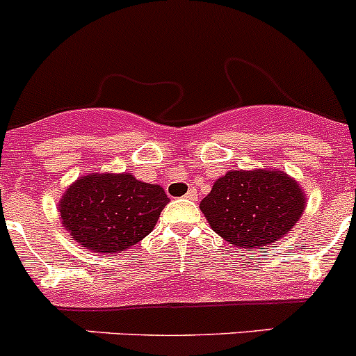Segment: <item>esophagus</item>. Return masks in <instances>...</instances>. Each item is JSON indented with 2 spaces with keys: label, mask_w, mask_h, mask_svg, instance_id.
<instances>
[{
  "label": "esophagus",
  "mask_w": 356,
  "mask_h": 356,
  "mask_svg": "<svg viewBox=\"0 0 356 356\" xmlns=\"http://www.w3.org/2000/svg\"><path fill=\"white\" fill-rule=\"evenodd\" d=\"M186 198L188 200H191V202H196V200H198V193H196V189H189L188 193H186Z\"/></svg>",
  "instance_id": "obj_1"
}]
</instances>
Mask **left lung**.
<instances>
[{"mask_svg":"<svg viewBox=\"0 0 356 356\" xmlns=\"http://www.w3.org/2000/svg\"><path fill=\"white\" fill-rule=\"evenodd\" d=\"M305 207V191L277 168L227 172L200 203L219 236L248 250L280 240L296 226Z\"/></svg>","mask_w":356,"mask_h":356,"instance_id":"left-lung-1","label":"left lung"}]
</instances>
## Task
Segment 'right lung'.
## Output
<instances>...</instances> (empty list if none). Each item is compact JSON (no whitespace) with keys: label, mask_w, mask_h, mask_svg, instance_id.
Here are the masks:
<instances>
[{"label":"right lung","mask_w":356,"mask_h":356,"mask_svg":"<svg viewBox=\"0 0 356 356\" xmlns=\"http://www.w3.org/2000/svg\"><path fill=\"white\" fill-rule=\"evenodd\" d=\"M168 202L161 186L132 174H88L65 189L58 212L81 247L118 254L153 231Z\"/></svg>","instance_id":"obj_1"}]
</instances>
